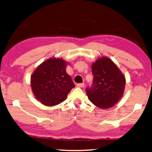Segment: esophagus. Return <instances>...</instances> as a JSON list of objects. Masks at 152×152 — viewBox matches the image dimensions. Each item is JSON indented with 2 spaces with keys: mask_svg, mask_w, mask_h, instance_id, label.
Masks as SVG:
<instances>
[{
  "mask_svg": "<svg viewBox=\"0 0 152 152\" xmlns=\"http://www.w3.org/2000/svg\"><path fill=\"white\" fill-rule=\"evenodd\" d=\"M77 86L79 88H83L84 86V83H80V84H77Z\"/></svg>",
  "mask_w": 152,
  "mask_h": 152,
  "instance_id": "obj_1",
  "label": "esophagus"
}]
</instances>
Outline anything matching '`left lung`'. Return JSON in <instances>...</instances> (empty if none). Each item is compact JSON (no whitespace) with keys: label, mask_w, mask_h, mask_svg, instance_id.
<instances>
[{"label":"left lung","mask_w":152,"mask_h":152,"mask_svg":"<svg viewBox=\"0 0 152 152\" xmlns=\"http://www.w3.org/2000/svg\"><path fill=\"white\" fill-rule=\"evenodd\" d=\"M93 84L86 88L91 102L102 109L112 107L122 98L126 79L122 72L107 57H102L92 66Z\"/></svg>","instance_id":"8db88e82"}]
</instances>
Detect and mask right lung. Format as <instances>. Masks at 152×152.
<instances>
[{
	"instance_id": "add662e5",
	"label": "right lung",
	"mask_w": 152,
	"mask_h": 152,
	"mask_svg": "<svg viewBox=\"0 0 152 152\" xmlns=\"http://www.w3.org/2000/svg\"><path fill=\"white\" fill-rule=\"evenodd\" d=\"M67 62L61 58H49L37 68L31 76V88L42 104L54 106L66 100L75 87L66 71Z\"/></svg>"
}]
</instances>
